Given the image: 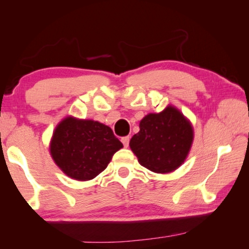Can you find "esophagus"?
Masks as SVG:
<instances>
[{
  "instance_id": "34e87169",
  "label": "esophagus",
  "mask_w": 249,
  "mask_h": 249,
  "mask_svg": "<svg viewBox=\"0 0 249 249\" xmlns=\"http://www.w3.org/2000/svg\"><path fill=\"white\" fill-rule=\"evenodd\" d=\"M122 142H123L124 147H128L129 144V136H125V137H122Z\"/></svg>"
}]
</instances>
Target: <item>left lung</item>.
<instances>
[{
	"label": "left lung",
	"mask_w": 249,
	"mask_h": 249,
	"mask_svg": "<svg viewBox=\"0 0 249 249\" xmlns=\"http://www.w3.org/2000/svg\"><path fill=\"white\" fill-rule=\"evenodd\" d=\"M192 142L190 121L169 105L141 121L140 132L132 137L129 147L142 166L157 174H168L184 162Z\"/></svg>",
	"instance_id": "8db88e82"
}]
</instances>
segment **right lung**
<instances>
[{
    "mask_svg": "<svg viewBox=\"0 0 249 249\" xmlns=\"http://www.w3.org/2000/svg\"><path fill=\"white\" fill-rule=\"evenodd\" d=\"M123 144L108 126L92 120L67 116L57 125L50 142V155L70 178H95Z\"/></svg>",
    "mask_w": 249,
    "mask_h": 249,
    "instance_id": "1",
    "label": "right lung"
}]
</instances>
